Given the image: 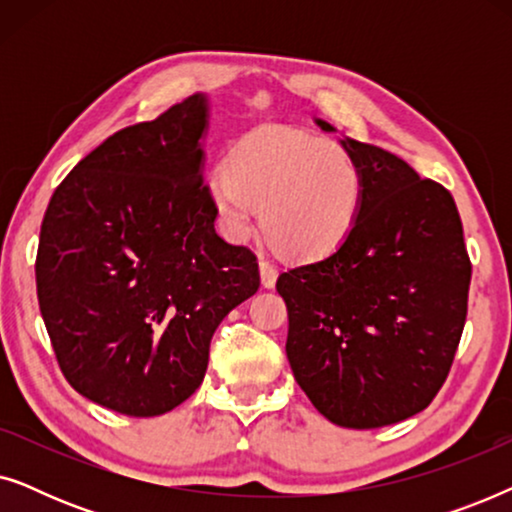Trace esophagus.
<instances>
[{"label": "esophagus", "mask_w": 512, "mask_h": 512, "mask_svg": "<svg viewBox=\"0 0 512 512\" xmlns=\"http://www.w3.org/2000/svg\"><path fill=\"white\" fill-rule=\"evenodd\" d=\"M258 270H261V282H263L265 289H272V286H275V282H277V268H275V265H272L270 261H265V258H261V261H258Z\"/></svg>", "instance_id": "34e87169"}]
</instances>
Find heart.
Instances as JSON below:
<instances>
[{"mask_svg": "<svg viewBox=\"0 0 512 512\" xmlns=\"http://www.w3.org/2000/svg\"><path fill=\"white\" fill-rule=\"evenodd\" d=\"M207 195L230 242H247L263 209V235L289 261L338 251L359 221L363 179L354 158L328 139L265 128L216 167Z\"/></svg>", "mask_w": 512, "mask_h": 512, "instance_id": "1", "label": "heart"}]
</instances>
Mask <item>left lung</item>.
Masks as SVG:
<instances>
[{"label":"left lung","instance_id":"1","mask_svg":"<svg viewBox=\"0 0 512 512\" xmlns=\"http://www.w3.org/2000/svg\"><path fill=\"white\" fill-rule=\"evenodd\" d=\"M324 132H338L314 118ZM363 179L331 256L277 279L293 377L328 422L377 429L433 401L464 331L471 261L452 195L380 146L342 137Z\"/></svg>","mask_w":512,"mask_h":512}]
</instances>
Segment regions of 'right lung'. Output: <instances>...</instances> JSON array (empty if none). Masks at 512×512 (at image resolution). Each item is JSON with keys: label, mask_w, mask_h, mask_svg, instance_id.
Wrapping results in <instances>:
<instances>
[{"label": "right lung", "mask_w": 512, "mask_h": 512, "mask_svg": "<svg viewBox=\"0 0 512 512\" xmlns=\"http://www.w3.org/2000/svg\"><path fill=\"white\" fill-rule=\"evenodd\" d=\"M209 97L116 132L55 188L37 296L67 382L102 408L165 415L205 377L223 317L261 286L223 242L205 181Z\"/></svg>", "instance_id": "right-lung-1"}]
</instances>
